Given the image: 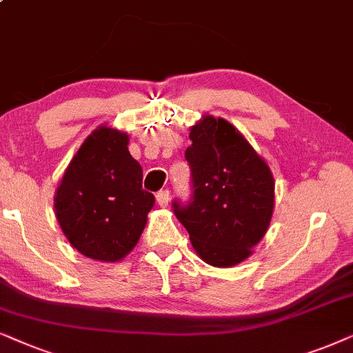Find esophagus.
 Listing matches in <instances>:
<instances>
[{"instance_id": "obj_1", "label": "esophagus", "mask_w": 353, "mask_h": 353, "mask_svg": "<svg viewBox=\"0 0 353 353\" xmlns=\"http://www.w3.org/2000/svg\"><path fill=\"white\" fill-rule=\"evenodd\" d=\"M169 190H159L158 194H157V201H158V205L159 206H168V203H169Z\"/></svg>"}]
</instances>
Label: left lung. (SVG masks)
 I'll use <instances>...</instances> for the list:
<instances>
[{"label": "left lung", "instance_id": "8db88e82", "mask_svg": "<svg viewBox=\"0 0 353 353\" xmlns=\"http://www.w3.org/2000/svg\"><path fill=\"white\" fill-rule=\"evenodd\" d=\"M185 150L192 196L172 211L201 260L228 268L252 255L270 225L274 181L268 164L224 119L205 116L190 129Z\"/></svg>", "mask_w": 353, "mask_h": 353}]
</instances>
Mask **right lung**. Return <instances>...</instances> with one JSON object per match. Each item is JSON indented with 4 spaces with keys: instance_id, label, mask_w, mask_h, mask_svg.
I'll use <instances>...</instances> for the list:
<instances>
[{
    "instance_id": "1",
    "label": "right lung",
    "mask_w": 353,
    "mask_h": 353,
    "mask_svg": "<svg viewBox=\"0 0 353 353\" xmlns=\"http://www.w3.org/2000/svg\"><path fill=\"white\" fill-rule=\"evenodd\" d=\"M129 137L97 129L65 169L56 190V218L75 250L100 261H119L135 247L153 208L142 189V166L130 157Z\"/></svg>"
}]
</instances>
